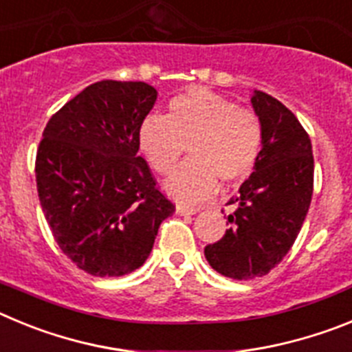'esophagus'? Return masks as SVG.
<instances>
[{"mask_svg": "<svg viewBox=\"0 0 352 352\" xmlns=\"http://www.w3.org/2000/svg\"><path fill=\"white\" fill-rule=\"evenodd\" d=\"M197 208H190V206H183V204H178V206H176V213H179V214H194V213H197Z\"/></svg>", "mask_w": 352, "mask_h": 352, "instance_id": "obj_1", "label": "esophagus"}]
</instances>
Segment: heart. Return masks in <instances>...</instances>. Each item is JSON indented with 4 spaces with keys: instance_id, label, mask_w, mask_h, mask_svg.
<instances>
[{
    "instance_id": "heart-1",
    "label": "heart",
    "mask_w": 352,
    "mask_h": 352,
    "mask_svg": "<svg viewBox=\"0 0 352 352\" xmlns=\"http://www.w3.org/2000/svg\"><path fill=\"white\" fill-rule=\"evenodd\" d=\"M263 142L257 113L208 89L176 95L167 116L149 114L139 126V148L157 173L173 169L186 148L190 160L174 169L164 186L188 204L213 195L219 182L231 185L250 176Z\"/></svg>"
}]
</instances>
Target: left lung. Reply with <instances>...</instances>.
<instances>
[{
  "label": "left lung",
  "instance_id": "obj_1",
  "mask_svg": "<svg viewBox=\"0 0 352 352\" xmlns=\"http://www.w3.org/2000/svg\"><path fill=\"white\" fill-rule=\"evenodd\" d=\"M252 105L263 121L264 142L250 178L227 204L231 227L204 256L214 272L234 280L268 275L296 241L314 192L309 133L282 102L254 91Z\"/></svg>",
  "mask_w": 352,
  "mask_h": 352
}]
</instances>
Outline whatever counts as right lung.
Segmentation results:
<instances>
[{"instance_id":"right-lung-1","label":"right lung","mask_w":352,"mask_h":352,"mask_svg":"<svg viewBox=\"0 0 352 352\" xmlns=\"http://www.w3.org/2000/svg\"><path fill=\"white\" fill-rule=\"evenodd\" d=\"M157 100L141 80H100L52 114L35 160L36 190L56 243L93 276L144 264L176 206L138 157L139 126Z\"/></svg>"}]
</instances>
